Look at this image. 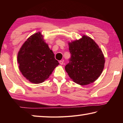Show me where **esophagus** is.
Here are the masks:
<instances>
[{
	"instance_id": "esophagus-1",
	"label": "esophagus",
	"mask_w": 123,
	"mask_h": 123,
	"mask_svg": "<svg viewBox=\"0 0 123 123\" xmlns=\"http://www.w3.org/2000/svg\"><path fill=\"white\" fill-rule=\"evenodd\" d=\"M59 63H60V64H61V65H63V64H64V62H63V60H61V61H60Z\"/></svg>"
}]
</instances>
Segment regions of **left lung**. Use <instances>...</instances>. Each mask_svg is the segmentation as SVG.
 <instances>
[{
	"instance_id": "1",
	"label": "left lung",
	"mask_w": 123,
	"mask_h": 123,
	"mask_svg": "<svg viewBox=\"0 0 123 123\" xmlns=\"http://www.w3.org/2000/svg\"><path fill=\"white\" fill-rule=\"evenodd\" d=\"M71 57L65 70L73 81L80 85L94 82L103 72L105 64L103 52L90 37L83 36L69 43Z\"/></svg>"
}]
</instances>
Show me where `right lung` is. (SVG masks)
Segmentation results:
<instances>
[{"label":"right lung","instance_id":"right-lung-1","mask_svg":"<svg viewBox=\"0 0 123 123\" xmlns=\"http://www.w3.org/2000/svg\"><path fill=\"white\" fill-rule=\"evenodd\" d=\"M17 60L22 74L34 84L44 81L59 64L40 32L27 39L18 52Z\"/></svg>","mask_w":123,"mask_h":123}]
</instances>
